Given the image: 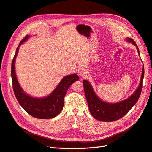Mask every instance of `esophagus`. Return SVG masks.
Masks as SVG:
<instances>
[{"label":"esophagus","instance_id":"esophagus-1","mask_svg":"<svg viewBox=\"0 0 152 152\" xmlns=\"http://www.w3.org/2000/svg\"><path fill=\"white\" fill-rule=\"evenodd\" d=\"M78 72H79V75H80L82 77H85L87 75V71L86 70V68H85L84 67H81L79 69V71H78Z\"/></svg>","mask_w":152,"mask_h":152}]
</instances>
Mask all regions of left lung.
Instances as JSON below:
<instances>
[{
    "label": "left lung",
    "instance_id": "left-lung-1",
    "mask_svg": "<svg viewBox=\"0 0 152 152\" xmlns=\"http://www.w3.org/2000/svg\"><path fill=\"white\" fill-rule=\"evenodd\" d=\"M128 42L132 43L136 47L140 55V50L134 40L127 38ZM144 65H142V74L140 86L136 91L127 99L115 103H110L103 102L96 95L90 82L83 80L84 93L88 103L89 109L92 116L98 121L103 122H113L124 117L134 107L138 100L142 90V80L144 78Z\"/></svg>",
    "mask_w": 152,
    "mask_h": 152
}]
</instances>
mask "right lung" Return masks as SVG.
I'll return each instance as SVG.
<instances>
[{"mask_svg": "<svg viewBox=\"0 0 152 152\" xmlns=\"http://www.w3.org/2000/svg\"><path fill=\"white\" fill-rule=\"evenodd\" d=\"M29 37L27 35L21 41L12 61L11 77L14 93L22 108L32 117L40 119L53 118L62 111L64 98L68 89L73 82L79 80V77L76 73L64 77L55 89L45 98H34L26 94L21 89L17 79L15 72V60L19 47L21 44L28 40Z\"/></svg>", "mask_w": 152, "mask_h": 152, "instance_id": "right-lung-1", "label": "right lung"}]
</instances>
